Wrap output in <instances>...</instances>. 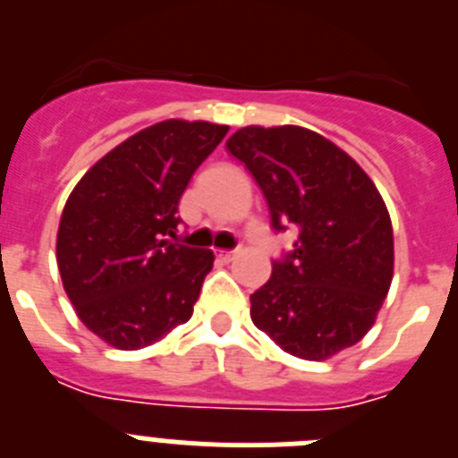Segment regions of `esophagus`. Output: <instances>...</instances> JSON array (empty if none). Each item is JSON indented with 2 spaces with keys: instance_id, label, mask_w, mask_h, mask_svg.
<instances>
[{
  "instance_id": "obj_1",
  "label": "esophagus",
  "mask_w": 458,
  "mask_h": 458,
  "mask_svg": "<svg viewBox=\"0 0 458 458\" xmlns=\"http://www.w3.org/2000/svg\"><path fill=\"white\" fill-rule=\"evenodd\" d=\"M238 252H241V250H220L217 257H220L222 261H233V259L238 257Z\"/></svg>"
}]
</instances>
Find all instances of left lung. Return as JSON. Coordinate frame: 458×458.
<instances>
[{
	"instance_id": "left-lung-1",
	"label": "left lung",
	"mask_w": 458,
	"mask_h": 458,
	"mask_svg": "<svg viewBox=\"0 0 458 458\" xmlns=\"http://www.w3.org/2000/svg\"><path fill=\"white\" fill-rule=\"evenodd\" d=\"M226 148L252 172L273 229L298 226L293 252L250 295V317L279 349L327 360L369 333L394 273V236L374 181L301 125H248Z\"/></svg>"
}]
</instances>
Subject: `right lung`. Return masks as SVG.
I'll return each mask as SVG.
<instances>
[{
  "mask_svg": "<svg viewBox=\"0 0 458 458\" xmlns=\"http://www.w3.org/2000/svg\"><path fill=\"white\" fill-rule=\"evenodd\" d=\"M229 125L167 119L103 156L72 188L56 232V266L80 321L137 351L190 321L210 250L174 242L179 201Z\"/></svg>",
  "mask_w": 458,
  "mask_h": 458,
  "instance_id": "right-lung-1",
  "label": "right lung"
}]
</instances>
